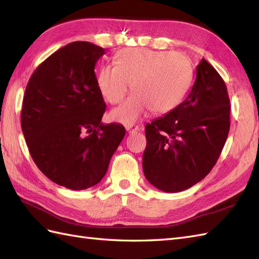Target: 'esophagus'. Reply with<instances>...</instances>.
Segmentation results:
<instances>
[{"label":"esophagus","mask_w":259,"mask_h":259,"mask_svg":"<svg viewBox=\"0 0 259 259\" xmlns=\"http://www.w3.org/2000/svg\"><path fill=\"white\" fill-rule=\"evenodd\" d=\"M125 130L128 131V134H134V133H137V131L140 130V126L139 125L129 124V125H125Z\"/></svg>","instance_id":"1"}]
</instances>
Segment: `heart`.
Here are the masks:
<instances>
[{"instance_id":"1","label":"heart","mask_w":259,"mask_h":259,"mask_svg":"<svg viewBox=\"0 0 259 259\" xmlns=\"http://www.w3.org/2000/svg\"><path fill=\"white\" fill-rule=\"evenodd\" d=\"M191 75L189 60L183 54L124 49L115 56V65L104 64L99 69L97 84L109 103L117 104L131 82L135 92L111 112L112 120L131 124L152 109L163 114L177 108L189 89Z\"/></svg>"}]
</instances>
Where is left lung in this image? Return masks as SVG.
<instances>
[{
    "label": "left lung",
    "instance_id": "obj_1",
    "mask_svg": "<svg viewBox=\"0 0 259 259\" xmlns=\"http://www.w3.org/2000/svg\"><path fill=\"white\" fill-rule=\"evenodd\" d=\"M229 114L225 81L201 59L186 100L146 124L142 168L147 180L166 192L183 191L199 183L221 156L229 133Z\"/></svg>",
    "mask_w": 259,
    "mask_h": 259
}]
</instances>
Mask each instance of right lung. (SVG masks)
<instances>
[{"mask_svg":"<svg viewBox=\"0 0 259 259\" xmlns=\"http://www.w3.org/2000/svg\"><path fill=\"white\" fill-rule=\"evenodd\" d=\"M104 49L76 41L45 60L27 82L21 126L37 168L60 186L83 190L100 183L125 135L101 122L106 102L95 67Z\"/></svg>","mask_w":259,"mask_h":259,"instance_id":"add662e5","label":"right lung"}]
</instances>
